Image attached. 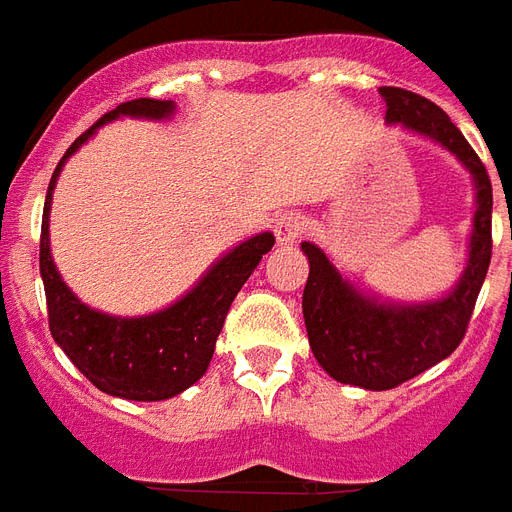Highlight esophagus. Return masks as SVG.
I'll use <instances>...</instances> for the list:
<instances>
[{
    "mask_svg": "<svg viewBox=\"0 0 512 512\" xmlns=\"http://www.w3.org/2000/svg\"><path fill=\"white\" fill-rule=\"evenodd\" d=\"M273 233H276L279 244H295L303 233V217L298 212L279 214V220L273 222Z\"/></svg>",
    "mask_w": 512,
    "mask_h": 512,
    "instance_id": "esophagus-1",
    "label": "esophagus"
}]
</instances>
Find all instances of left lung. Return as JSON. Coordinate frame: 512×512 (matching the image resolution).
Instances as JSON below:
<instances>
[{
	"label": "left lung",
	"mask_w": 512,
	"mask_h": 512,
	"mask_svg": "<svg viewBox=\"0 0 512 512\" xmlns=\"http://www.w3.org/2000/svg\"><path fill=\"white\" fill-rule=\"evenodd\" d=\"M381 96L386 123H400L438 142L473 174L475 217L459 282L446 298L427 303H389L365 295L343 279L317 244H300L308 257L303 319L311 351L335 381L370 392L395 389L446 360L462 343L491 263V179L481 158L438 104L392 85L381 88Z\"/></svg>",
	"instance_id": "left-lung-1"
}]
</instances>
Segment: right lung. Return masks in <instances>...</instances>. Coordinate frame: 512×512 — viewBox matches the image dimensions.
<instances>
[{
	"mask_svg": "<svg viewBox=\"0 0 512 512\" xmlns=\"http://www.w3.org/2000/svg\"><path fill=\"white\" fill-rule=\"evenodd\" d=\"M174 109H177L174 101H126L96 120V126L88 128L83 136H77L50 177L45 212H42V236H39V273L48 298L53 341L96 389L112 397L142 400V403L169 400L204 376L230 303L276 241L273 233H257L239 247H233L201 276V282L187 295L147 317H109L85 306L66 287L50 257L48 233L53 190L66 158L80 150L96 134V128L109 120L117 117L166 120L174 115Z\"/></svg>",
	"mask_w": 512,
	"mask_h": 512,
	"instance_id": "add662e5",
	"label": "right lung"
}]
</instances>
